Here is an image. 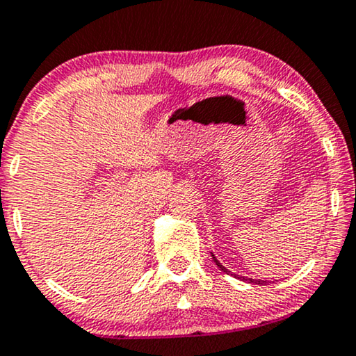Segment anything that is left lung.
<instances>
[{"label": "left lung", "instance_id": "8db88e82", "mask_svg": "<svg viewBox=\"0 0 356 356\" xmlns=\"http://www.w3.org/2000/svg\"><path fill=\"white\" fill-rule=\"evenodd\" d=\"M211 259H213V263H215V264H217V266L220 268V271H223V273L230 274V276H235L236 279H241V281L251 282V284H259V286H264V284H266V282H268V281H263V279H251V277H245V276H238V274H233L232 271H228V269H227V268H225V266H223V264H222V263H220V261H218L217 258H215V254H213V253H211Z\"/></svg>", "mask_w": 356, "mask_h": 356}]
</instances>
